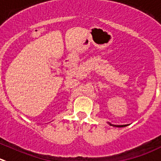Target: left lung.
I'll return each mask as SVG.
<instances>
[{"instance_id": "left-lung-1", "label": "left lung", "mask_w": 161, "mask_h": 161, "mask_svg": "<svg viewBox=\"0 0 161 161\" xmlns=\"http://www.w3.org/2000/svg\"><path fill=\"white\" fill-rule=\"evenodd\" d=\"M110 124L111 126H114V127H126V126H127V125H112V124Z\"/></svg>"}]
</instances>
